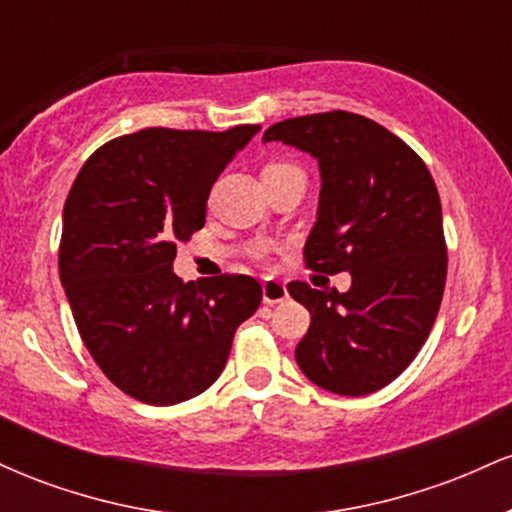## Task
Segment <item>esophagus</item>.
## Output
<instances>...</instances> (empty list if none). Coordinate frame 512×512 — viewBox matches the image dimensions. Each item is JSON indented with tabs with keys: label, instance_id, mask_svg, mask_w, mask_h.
<instances>
[{
	"label": "esophagus",
	"instance_id": "obj_1",
	"mask_svg": "<svg viewBox=\"0 0 512 512\" xmlns=\"http://www.w3.org/2000/svg\"><path fill=\"white\" fill-rule=\"evenodd\" d=\"M286 298H289V289H286V284H281L279 279H264L262 284V301L267 305H274V303H284Z\"/></svg>",
	"mask_w": 512,
	"mask_h": 512
}]
</instances>
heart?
<instances>
[{"mask_svg":"<svg viewBox=\"0 0 512 512\" xmlns=\"http://www.w3.org/2000/svg\"><path fill=\"white\" fill-rule=\"evenodd\" d=\"M286 168H293V166H289V163H269V166L264 170H286ZM264 170H262V173H264Z\"/></svg>","mask_w":512,"mask_h":512,"instance_id":"b5f03b06","label":"heart"}]
</instances>
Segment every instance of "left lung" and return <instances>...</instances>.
Segmentation results:
<instances>
[{
	"instance_id": "8db88e82",
	"label": "left lung",
	"mask_w": 512,
	"mask_h": 512,
	"mask_svg": "<svg viewBox=\"0 0 512 512\" xmlns=\"http://www.w3.org/2000/svg\"><path fill=\"white\" fill-rule=\"evenodd\" d=\"M264 142L317 158L322 190L305 267L351 274L346 293L289 284L310 310L298 366L337 395H370L414 361L443 301L448 248L436 182L390 129L346 110L276 122Z\"/></svg>"
}]
</instances>
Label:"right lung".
I'll return each mask as SVG.
<instances>
[{
	"instance_id": "obj_1",
	"label": "right lung",
	"mask_w": 512,
	"mask_h": 512,
	"mask_svg": "<svg viewBox=\"0 0 512 512\" xmlns=\"http://www.w3.org/2000/svg\"><path fill=\"white\" fill-rule=\"evenodd\" d=\"M257 129L125 134L93 151L69 190L60 279L76 330L105 378L139 402L168 407L207 390L260 308L248 274L195 284L173 272L175 245L204 226L211 185Z\"/></svg>"
}]
</instances>
